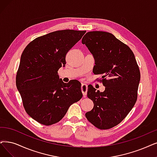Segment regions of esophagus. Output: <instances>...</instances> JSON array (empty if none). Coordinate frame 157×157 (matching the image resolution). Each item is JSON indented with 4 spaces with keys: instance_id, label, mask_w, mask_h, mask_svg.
<instances>
[{
    "instance_id": "obj_1",
    "label": "esophagus",
    "mask_w": 157,
    "mask_h": 157,
    "mask_svg": "<svg viewBox=\"0 0 157 157\" xmlns=\"http://www.w3.org/2000/svg\"><path fill=\"white\" fill-rule=\"evenodd\" d=\"M81 91L82 92L84 97H86L87 91V85L86 84H82V86H81Z\"/></svg>"
}]
</instances>
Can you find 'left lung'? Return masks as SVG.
I'll return each instance as SVG.
<instances>
[{
    "instance_id": "left-lung-1",
    "label": "left lung",
    "mask_w": 157,
    "mask_h": 157,
    "mask_svg": "<svg viewBox=\"0 0 157 157\" xmlns=\"http://www.w3.org/2000/svg\"><path fill=\"white\" fill-rule=\"evenodd\" d=\"M95 59L94 73L102 75L103 92L88 86L87 97L94 107L86 113L90 122L100 129L121 123L137 99L140 73L134 53L110 33L90 31L82 39Z\"/></svg>"
}]
</instances>
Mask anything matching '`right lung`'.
<instances>
[{
    "label": "right lung",
    "instance_id": "obj_1",
    "mask_svg": "<svg viewBox=\"0 0 157 157\" xmlns=\"http://www.w3.org/2000/svg\"><path fill=\"white\" fill-rule=\"evenodd\" d=\"M86 32L64 29L37 37L25 48L16 85L27 113L45 126L59 122L70 106L82 97L77 80L67 84L58 70L65 66L67 53Z\"/></svg>",
    "mask_w": 157,
    "mask_h": 157
}]
</instances>
